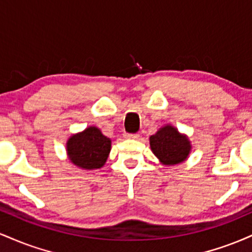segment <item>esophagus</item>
<instances>
[{
  "label": "esophagus",
  "mask_w": 252,
  "mask_h": 252,
  "mask_svg": "<svg viewBox=\"0 0 252 252\" xmlns=\"http://www.w3.org/2000/svg\"><path fill=\"white\" fill-rule=\"evenodd\" d=\"M126 137L129 138V140H137V138L140 137V135L138 134H126Z\"/></svg>",
  "instance_id": "1"
}]
</instances>
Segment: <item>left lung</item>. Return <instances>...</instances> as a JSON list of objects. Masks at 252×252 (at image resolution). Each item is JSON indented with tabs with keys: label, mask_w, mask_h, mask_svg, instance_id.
I'll list each match as a JSON object with an SVG mask.
<instances>
[{
	"label": "left lung",
	"mask_w": 252,
	"mask_h": 252,
	"mask_svg": "<svg viewBox=\"0 0 252 252\" xmlns=\"http://www.w3.org/2000/svg\"><path fill=\"white\" fill-rule=\"evenodd\" d=\"M150 149L163 166H174L189 158L192 144L189 136L181 134L172 124L161 126L149 137Z\"/></svg>",
	"instance_id": "1"
}]
</instances>
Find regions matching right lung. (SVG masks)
Returning a JSON list of instances; mask_svg holds the SVG:
<instances>
[{
	"instance_id": "1",
	"label": "right lung",
	"mask_w": 252,
	"mask_h": 252,
	"mask_svg": "<svg viewBox=\"0 0 252 252\" xmlns=\"http://www.w3.org/2000/svg\"><path fill=\"white\" fill-rule=\"evenodd\" d=\"M110 150L111 140L94 126L70 136L66 142L68 160L77 168L84 170L102 168L108 160Z\"/></svg>"
}]
</instances>
